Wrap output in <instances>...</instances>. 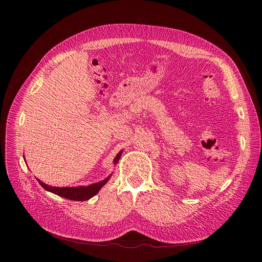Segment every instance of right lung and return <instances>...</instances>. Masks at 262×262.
Returning a JSON list of instances; mask_svg holds the SVG:
<instances>
[{"instance_id":"right-lung-1","label":"right lung","mask_w":262,"mask_h":262,"mask_svg":"<svg viewBox=\"0 0 262 262\" xmlns=\"http://www.w3.org/2000/svg\"><path fill=\"white\" fill-rule=\"evenodd\" d=\"M121 155H122V150L116 156V158L114 160L115 164L118 163ZM110 177H112V175H109L107 178H105L104 181H102L100 183H95V184H92V185H89L86 187H62V188H59V187L49 186L41 181H39L38 178H37V181L41 185V187L58 196L71 200V201H88L91 198H93L96 193H98V192L101 190V188L109 181Z\"/></svg>"}]
</instances>
